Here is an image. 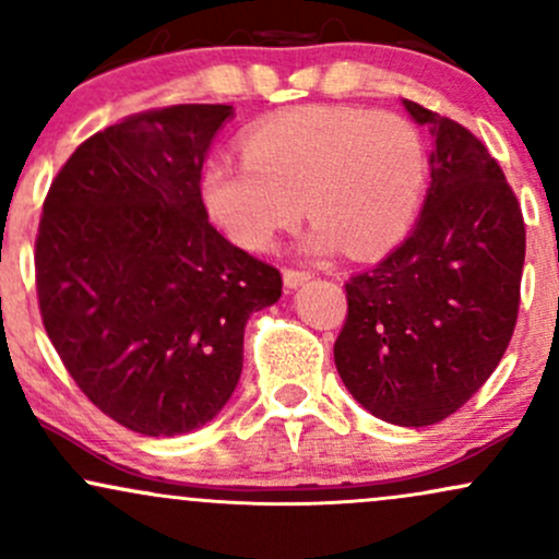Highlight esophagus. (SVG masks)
<instances>
[{
	"label": "esophagus",
	"mask_w": 559,
	"mask_h": 559,
	"mask_svg": "<svg viewBox=\"0 0 559 559\" xmlns=\"http://www.w3.org/2000/svg\"><path fill=\"white\" fill-rule=\"evenodd\" d=\"M312 273L310 271H301V267H284V284L288 288H297L305 284V281H310Z\"/></svg>",
	"instance_id": "1"
}]
</instances>
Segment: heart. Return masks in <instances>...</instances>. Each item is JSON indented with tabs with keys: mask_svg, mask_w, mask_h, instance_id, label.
Instances as JSON below:
<instances>
[{
	"mask_svg": "<svg viewBox=\"0 0 559 559\" xmlns=\"http://www.w3.org/2000/svg\"><path fill=\"white\" fill-rule=\"evenodd\" d=\"M428 178L420 128L391 110L307 105L243 131V157L213 152L199 189L207 213L247 249L273 247L301 217H316L307 247L355 254L394 247L418 215Z\"/></svg>",
	"mask_w": 559,
	"mask_h": 559,
	"instance_id": "b5f03b06",
	"label": "heart"
}]
</instances>
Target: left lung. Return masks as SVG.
<instances>
[{
	"mask_svg": "<svg viewBox=\"0 0 559 559\" xmlns=\"http://www.w3.org/2000/svg\"><path fill=\"white\" fill-rule=\"evenodd\" d=\"M431 126V189L418 226L346 281L333 360L349 394L394 426H433L484 386L521 307L525 223L484 141L404 99Z\"/></svg>",
	"mask_w": 559,
	"mask_h": 559,
	"instance_id": "obj_1",
	"label": "left lung"
}]
</instances>
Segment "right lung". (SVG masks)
Returning <instances> with one entry per match:
<instances>
[{"mask_svg": "<svg viewBox=\"0 0 559 559\" xmlns=\"http://www.w3.org/2000/svg\"><path fill=\"white\" fill-rule=\"evenodd\" d=\"M230 115H128L83 141L44 199L34 265L49 342L94 407L144 436L189 433L221 413L243 325L284 286L207 221L199 178Z\"/></svg>", "mask_w": 559, "mask_h": 559, "instance_id": "1", "label": "right lung"}]
</instances>
